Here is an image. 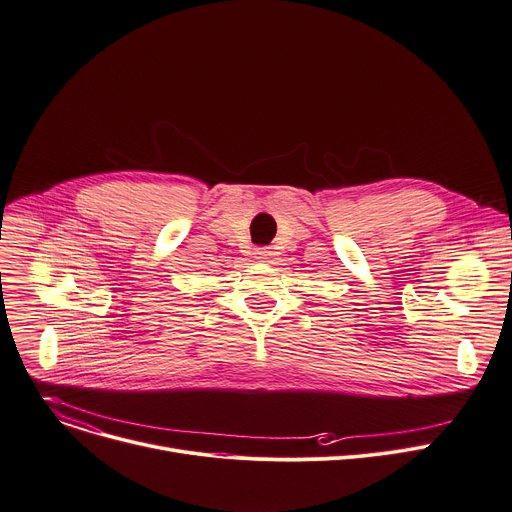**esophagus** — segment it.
<instances>
[{
  "instance_id": "esophagus-1",
  "label": "esophagus",
  "mask_w": 512,
  "mask_h": 512,
  "mask_svg": "<svg viewBox=\"0 0 512 512\" xmlns=\"http://www.w3.org/2000/svg\"><path fill=\"white\" fill-rule=\"evenodd\" d=\"M271 255H274V253H271L269 249H255V253H253V257H255L257 261H261V263H269V261H271Z\"/></svg>"
}]
</instances>
